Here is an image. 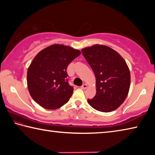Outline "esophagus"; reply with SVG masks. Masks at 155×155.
<instances>
[{"label":"esophagus","instance_id":"1","mask_svg":"<svg viewBox=\"0 0 155 155\" xmlns=\"http://www.w3.org/2000/svg\"><path fill=\"white\" fill-rule=\"evenodd\" d=\"M87 84H83V85L81 87V88L82 89V90H85V89L87 88Z\"/></svg>","mask_w":155,"mask_h":155}]
</instances>
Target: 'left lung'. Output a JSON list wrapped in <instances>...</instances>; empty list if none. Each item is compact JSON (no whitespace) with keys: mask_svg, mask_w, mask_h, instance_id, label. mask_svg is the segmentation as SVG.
Wrapping results in <instances>:
<instances>
[{"mask_svg":"<svg viewBox=\"0 0 155 155\" xmlns=\"http://www.w3.org/2000/svg\"><path fill=\"white\" fill-rule=\"evenodd\" d=\"M81 51L96 79V94L87 99L89 104L101 112L114 111L123 103L129 91L130 74L127 63L106 46L94 45Z\"/></svg>","mask_w":155,"mask_h":155,"instance_id":"left-lung-1","label":"left lung"}]
</instances>
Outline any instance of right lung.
I'll return each instance as SVG.
<instances>
[{
    "label": "right lung",
    "instance_id": "1",
    "mask_svg": "<svg viewBox=\"0 0 155 155\" xmlns=\"http://www.w3.org/2000/svg\"><path fill=\"white\" fill-rule=\"evenodd\" d=\"M81 52L70 46L54 44L35 57L27 71V85L31 96L47 109H56L72 96L66 70Z\"/></svg>",
    "mask_w": 155,
    "mask_h": 155
}]
</instances>
